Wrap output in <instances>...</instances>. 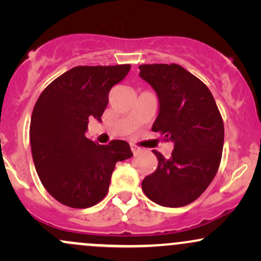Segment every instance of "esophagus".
<instances>
[{"instance_id": "esophagus-1", "label": "esophagus", "mask_w": 261, "mask_h": 261, "mask_svg": "<svg viewBox=\"0 0 261 261\" xmlns=\"http://www.w3.org/2000/svg\"><path fill=\"white\" fill-rule=\"evenodd\" d=\"M131 149H133V153L134 154H139L140 152H141V148L139 147V146H136V145H134V143H131Z\"/></svg>"}]
</instances>
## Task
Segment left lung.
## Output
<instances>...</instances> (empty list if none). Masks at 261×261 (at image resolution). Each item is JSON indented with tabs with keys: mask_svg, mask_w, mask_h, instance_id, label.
I'll use <instances>...</instances> for the list:
<instances>
[{
	"mask_svg": "<svg viewBox=\"0 0 261 261\" xmlns=\"http://www.w3.org/2000/svg\"><path fill=\"white\" fill-rule=\"evenodd\" d=\"M139 68L160 100L152 131L174 145L169 158L153 151L158 167L143 179L142 190L158 205L181 207L195 201L216 175L224 140L222 116L207 86L180 65Z\"/></svg>",
	"mask_w": 261,
	"mask_h": 261,
	"instance_id": "1",
	"label": "left lung"
}]
</instances>
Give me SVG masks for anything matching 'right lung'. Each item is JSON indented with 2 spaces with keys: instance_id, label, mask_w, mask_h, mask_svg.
Wrapping results in <instances>:
<instances>
[{
  "instance_id": "1",
  "label": "right lung",
  "mask_w": 261,
  "mask_h": 261,
  "mask_svg": "<svg viewBox=\"0 0 261 261\" xmlns=\"http://www.w3.org/2000/svg\"><path fill=\"white\" fill-rule=\"evenodd\" d=\"M130 68L76 66L39 95L29 128L33 161L41 184L62 205H97L108 194L116 162L133 157L126 141L98 145L86 137L88 119L101 120L110 89Z\"/></svg>"
}]
</instances>
